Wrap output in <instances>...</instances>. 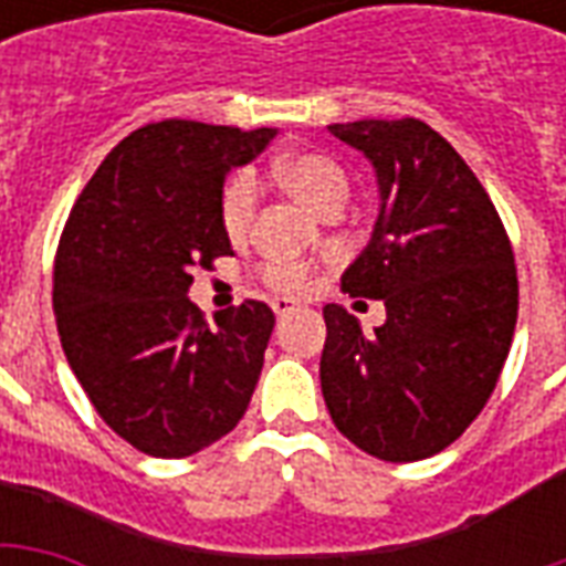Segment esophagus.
<instances>
[{"instance_id": "34e87169", "label": "esophagus", "mask_w": 566, "mask_h": 566, "mask_svg": "<svg viewBox=\"0 0 566 566\" xmlns=\"http://www.w3.org/2000/svg\"><path fill=\"white\" fill-rule=\"evenodd\" d=\"M296 308H300V303L287 300V296H279V300H272V312H275L279 318H284V315H294Z\"/></svg>"}]
</instances>
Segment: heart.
I'll use <instances>...</instances> for the list:
<instances>
[{"label": "heart", "mask_w": 566, "mask_h": 566, "mask_svg": "<svg viewBox=\"0 0 566 566\" xmlns=\"http://www.w3.org/2000/svg\"><path fill=\"white\" fill-rule=\"evenodd\" d=\"M275 172L282 178V185L315 214L343 209L348 199V175L339 163L324 154H287L275 163ZM260 187L254 172H235L223 185L221 199H218V221L230 242H242L248 235L254 223ZM263 282L284 294H296L306 287L308 275L296 263H270L263 266Z\"/></svg>", "instance_id": "b5f03b06"}]
</instances>
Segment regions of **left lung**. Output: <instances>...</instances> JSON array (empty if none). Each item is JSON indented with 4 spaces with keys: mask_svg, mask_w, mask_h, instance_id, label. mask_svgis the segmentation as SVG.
<instances>
[{
    "mask_svg": "<svg viewBox=\"0 0 566 566\" xmlns=\"http://www.w3.org/2000/svg\"><path fill=\"white\" fill-rule=\"evenodd\" d=\"M327 129L367 157L379 185L373 235L343 287L381 300L388 318L367 336L343 306H324V403L357 449L421 461L473 424L506 364L518 318L512 245L473 169L424 120Z\"/></svg>",
    "mask_w": 566,
    "mask_h": 566,
    "instance_id": "1",
    "label": "left lung"
}]
</instances>
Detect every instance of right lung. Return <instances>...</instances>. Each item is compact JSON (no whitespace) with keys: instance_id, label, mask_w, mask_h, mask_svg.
Listing matches in <instances>:
<instances>
[{"instance_id":"add662e5","label":"right lung","mask_w":566,"mask_h":566,"mask_svg":"<svg viewBox=\"0 0 566 566\" xmlns=\"http://www.w3.org/2000/svg\"><path fill=\"white\" fill-rule=\"evenodd\" d=\"M279 129L160 120L129 133L81 190L54 263V315L75 379L117 437L187 458L227 437L258 388L275 315L245 300L206 324L193 266L233 254L218 199Z\"/></svg>"}]
</instances>
